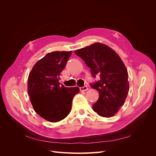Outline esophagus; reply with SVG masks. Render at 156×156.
<instances>
[{"mask_svg": "<svg viewBox=\"0 0 156 156\" xmlns=\"http://www.w3.org/2000/svg\"><path fill=\"white\" fill-rule=\"evenodd\" d=\"M88 89V88L87 87V86H84V87H81V88H80V90H81V92L87 91Z\"/></svg>", "mask_w": 156, "mask_h": 156, "instance_id": "1", "label": "esophagus"}]
</instances>
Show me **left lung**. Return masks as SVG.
Listing matches in <instances>:
<instances>
[{"instance_id":"1","label":"left lung","mask_w":156,"mask_h":156,"mask_svg":"<svg viewBox=\"0 0 156 156\" xmlns=\"http://www.w3.org/2000/svg\"><path fill=\"white\" fill-rule=\"evenodd\" d=\"M75 53L90 68L93 77L100 76L98 81L90 84L99 93L98 100L92 105L94 111L102 117L115 115L124 104L129 88L127 69L119 55L100 42L77 49Z\"/></svg>"}]
</instances>
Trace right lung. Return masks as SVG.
I'll return each instance as SVG.
<instances>
[{"instance_id": "obj_1", "label": "right lung", "mask_w": 156, "mask_h": 156, "mask_svg": "<svg viewBox=\"0 0 156 156\" xmlns=\"http://www.w3.org/2000/svg\"><path fill=\"white\" fill-rule=\"evenodd\" d=\"M72 53L69 51L48 53L34 64L28 77V94L33 108L51 122H59L69 114L73 98L79 92V87H65L58 82Z\"/></svg>"}]
</instances>
